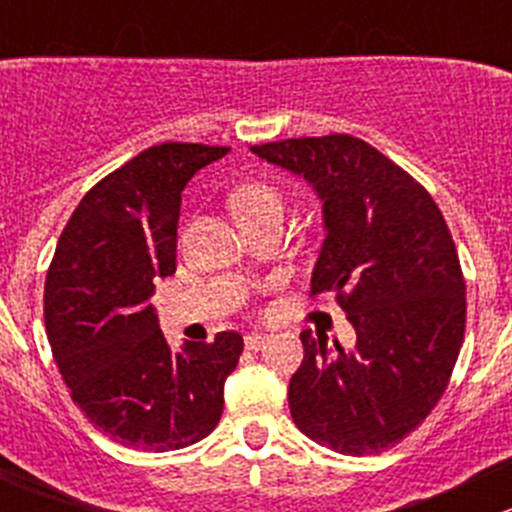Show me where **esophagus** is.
Wrapping results in <instances>:
<instances>
[{
  "label": "esophagus",
  "instance_id": "obj_1",
  "mask_svg": "<svg viewBox=\"0 0 512 512\" xmlns=\"http://www.w3.org/2000/svg\"><path fill=\"white\" fill-rule=\"evenodd\" d=\"M267 339H270L267 334L252 332V334H247V337H245V347L252 349V352H260V349L267 344Z\"/></svg>",
  "mask_w": 512,
  "mask_h": 512
}]
</instances>
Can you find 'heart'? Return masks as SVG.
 Here are the masks:
<instances>
[{
  "mask_svg": "<svg viewBox=\"0 0 512 512\" xmlns=\"http://www.w3.org/2000/svg\"><path fill=\"white\" fill-rule=\"evenodd\" d=\"M230 208L242 225H250L272 210H282V200L272 185L255 180V183H242L240 188L232 190Z\"/></svg>",
  "mask_w": 512,
  "mask_h": 512,
  "instance_id": "b5f03b06",
  "label": "heart"
}]
</instances>
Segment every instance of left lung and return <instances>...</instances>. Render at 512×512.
Listing matches in <instances>:
<instances>
[{
    "label": "left lung",
    "mask_w": 512,
    "mask_h": 512,
    "mask_svg": "<svg viewBox=\"0 0 512 512\" xmlns=\"http://www.w3.org/2000/svg\"><path fill=\"white\" fill-rule=\"evenodd\" d=\"M322 200L312 294H337L354 349L304 329L289 411L304 436L347 456L394 446L446 391L466 332V282L428 190L361 138L332 133L250 148Z\"/></svg>",
    "instance_id": "left-lung-1"
}]
</instances>
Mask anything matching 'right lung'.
<instances>
[{
  "instance_id": "right-lung-1",
  "label": "right lung",
  "mask_w": 512,
  "mask_h": 512,
  "mask_svg": "<svg viewBox=\"0 0 512 512\" xmlns=\"http://www.w3.org/2000/svg\"><path fill=\"white\" fill-rule=\"evenodd\" d=\"M230 148L160 143L98 180L64 227L44 287L51 352L86 418L121 446L178 451L223 416L237 332L175 352L151 304L175 272L180 193Z\"/></svg>"
}]
</instances>
